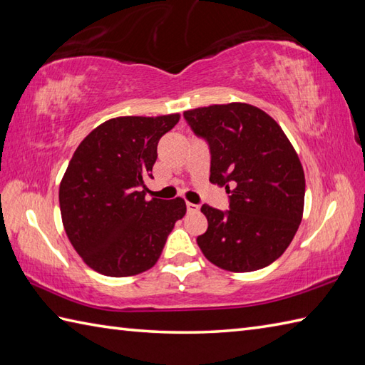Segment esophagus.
Here are the masks:
<instances>
[{
	"label": "esophagus",
	"instance_id": "34e87169",
	"mask_svg": "<svg viewBox=\"0 0 365 365\" xmlns=\"http://www.w3.org/2000/svg\"><path fill=\"white\" fill-rule=\"evenodd\" d=\"M187 210H188V213H197L199 212V205L192 204V202H187Z\"/></svg>",
	"mask_w": 365,
	"mask_h": 365
}]
</instances>
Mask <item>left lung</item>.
I'll use <instances>...</instances> for the list:
<instances>
[{
	"instance_id": "left-lung-1",
	"label": "left lung",
	"mask_w": 365,
	"mask_h": 365,
	"mask_svg": "<svg viewBox=\"0 0 365 365\" xmlns=\"http://www.w3.org/2000/svg\"><path fill=\"white\" fill-rule=\"evenodd\" d=\"M210 144V182L226 187L230 210L202 205L208 229L197 237L213 265L250 273L281 257L304 212L306 178L284 130L260 108L232 102L183 113Z\"/></svg>"
}]
</instances>
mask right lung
<instances>
[{
	"label": "right lung",
	"instance_id": "obj_1",
	"mask_svg": "<svg viewBox=\"0 0 365 365\" xmlns=\"http://www.w3.org/2000/svg\"><path fill=\"white\" fill-rule=\"evenodd\" d=\"M180 114L120 115L100 123L76 147L59 185L68 242L100 274L135 276L158 262L175 221L187 213L182 197L145 199L160 138Z\"/></svg>",
	"mask_w": 365,
	"mask_h": 365
}]
</instances>
